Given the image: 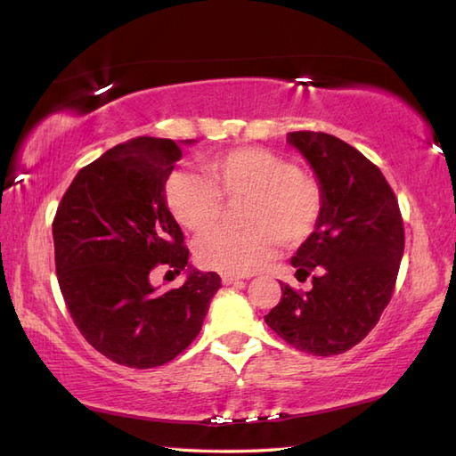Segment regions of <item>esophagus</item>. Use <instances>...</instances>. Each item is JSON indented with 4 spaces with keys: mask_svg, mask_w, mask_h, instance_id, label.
Segmentation results:
<instances>
[{
    "mask_svg": "<svg viewBox=\"0 0 456 456\" xmlns=\"http://www.w3.org/2000/svg\"><path fill=\"white\" fill-rule=\"evenodd\" d=\"M221 282L225 286H231V284H240L243 280H240L239 276H233V274H221Z\"/></svg>",
    "mask_w": 456,
    "mask_h": 456,
    "instance_id": "34e87169",
    "label": "esophagus"
}]
</instances>
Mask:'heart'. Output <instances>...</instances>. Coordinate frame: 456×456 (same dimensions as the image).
Instances as JSON below:
<instances>
[{"label":"heart","instance_id":"1","mask_svg":"<svg viewBox=\"0 0 456 456\" xmlns=\"http://www.w3.org/2000/svg\"><path fill=\"white\" fill-rule=\"evenodd\" d=\"M206 178L188 170L172 172L164 201L183 229L201 233L216 225L223 200H247L245 229H213L196 243L203 268L223 274H253L268 265L278 245L299 247L314 235L325 209L322 182L297 164L258 147L233 149L203 164Z\"/></svg>","mask_w":456,"mask_h":456}]
</instances>
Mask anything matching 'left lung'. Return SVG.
<instances>
[{
  "instance_id": "1",
  "label": "left lung",
  "mask_w": 456,
  "mask_h": 456,
  "mask_svg": "<svg viewBox=\"0 0 456 456\" xmlns=\"http://www.w3.org/2000/svg\"><path fill=\"white\" fill-rule=\"evenodd\" d=\"M325 191L319 225L292 258L296 278L314 288L282 286L266 325L297 351L341 354L361 343L380 319L403 256V219L380 168L327 133H288Z\"/></svg>"
}]
</instances>
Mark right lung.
I'll return each mask as SVG.
<instances>
[{
    "label": "right lung",
    "instance_id": "right-lung-1",
    "mask_svg": "<svg viewBox=\"0 0 456 456\" xmlns=\"http://www.w3.org/2000/svg\"><path fill=\"white\" fill-rule=\"evenodd\" d=\"M180 157L172 139L118 144L76 174L53 221L68 312L95 351L129 368L162 366L186 351L221 288L219 274L200 270L167 292L151 282L160 268L180 274L188 266L183 233L164 201Z\"/></svg>",
    "mask_w": 456,
    "mask_h": 456
}]
</instances>
